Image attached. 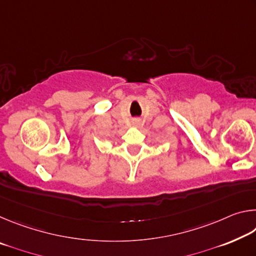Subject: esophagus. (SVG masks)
Here are the masks:
<instances>
[{
  "instance_id": "esophagus-1",
  "label": "esophagus",
  "mask_w": 256,
  "mask_h": 256,
  "mask_svg": "<svg viewBox=\"0 0 256 256\" xmlns=\"http://www.w3.org/2000/svg\"><path fill=\"white\" fill-rule=\"evenodd\" d=\"M132 124L134 125V126H138V125L141 124V122H140V120H133Z\"/></svg>"
}]
</instances>
